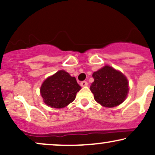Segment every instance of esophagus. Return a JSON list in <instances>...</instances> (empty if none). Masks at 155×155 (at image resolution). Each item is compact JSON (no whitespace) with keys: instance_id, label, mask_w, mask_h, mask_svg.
<instances>
[{"instance_id":"1","label":"esophagus","mask_w":155,"mask_h":155,"mask_svg":"<svg viewBox=\"0 0 155 155\" xmlns=\"http://www.w3.org/2000/svg\"><path fill=\"white\" fill-rule=\"evenodd\" d=\"M87 82L86 81H81V83H80V85H81V87H86V86H87Z\"/></svg>"}]
</instances>
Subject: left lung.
Masks as SVG:
<instances>
[{"label": "left lung", "mask_w": 155, "mask_h": 155, "mask_svg": "<svg viewBox=\"0 0 155 155\" xmlns=\"http://www.w3.org/2000/svg\"><path fill=\"white\" fill-rule=\"evenodd\" d=\"M94 81L90 86L94 98L104 107L112 108L122 104L129 91L127 78L108 65L92 74Z\"/></svg>", "instance_id": "left-lung-1"}]
</instances>
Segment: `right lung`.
Masks as SVG:
<instances>
[{
	"label": "right lung",
	"mask_w": 155,
	"mask_h": 155,
	"mask_svg": "<svg viewBox=\"0 0 155 155\" xmlns=\"http://www.w3.org/2000/svg\"><path fill=\"white\" fill-rule=\"evenodd\" d=\"M81 87L75 77L68 73L60 70L48 77L41 87V95L44 102L54 108L65 107L76 98V95Z\"/></svg>",
	"instance_id": "1"
}]
</instances>
